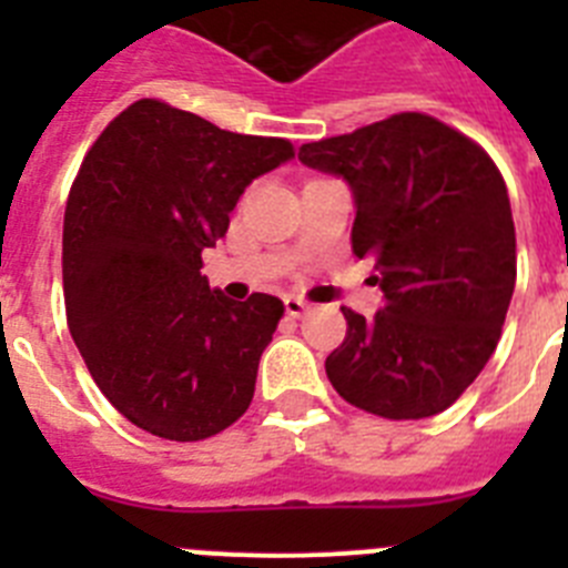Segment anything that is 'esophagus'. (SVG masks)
<instances>
[{
    "instance_id": "esophagus-1",
    "label": "esophagus",
    "mask_w": 568,
    "mask_h": 568,
    "mask_svg": "<svg viewBox=\"0 0 568 568\" xmlns=\"http://www.w3.org/2000/svg\"><path fill=\"white\" fill-rule=\"evenodd\" d=\"M284 310H287L290 318H301V315L307 313V301L295 298V295H290V298H284Z\"/></svg>"
}]
</instances>
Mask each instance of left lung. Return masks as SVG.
Masks as SVG:
<instances>
[{
	"instance_id": "left-lung-1",
	"label": "left lung",
	"mask_w": 568,
	"mask_h": 568,
	"mask_svg": "<svg viewBox=\"0 0 568 568\" xmlns=\"http://www.w3.org/2000/svg\"><path fill=\"white\" fill-rule=\"evenodd\" d=\"M301 164L355 199L353 253L375 261L384 307H341L346 338L327 358L335 393L393 420L444 413L498 346L515 293V222L495 162L449 124L398 113L310 142Z\"/></svg>"
}]
</instances>
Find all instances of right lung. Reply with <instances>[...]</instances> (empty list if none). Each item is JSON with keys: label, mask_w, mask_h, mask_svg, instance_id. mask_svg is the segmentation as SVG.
<instances>
[{"label": "right lung", "mask_w": 568, "mask_h": 568, "mask_svg": "<svg viewBox=\"0 0 568 568\" xmlns=\"http://www.w3.org/2000/svg\"><path fill=\"white\" fill-rule=\"evenodd\" d=\"M287 139L241 135L139 99L88 150L62 233L68 327L104 398L139 429L204 440L247 413L284 304L210 290L202 253Z\"/></svg>", "instance_id": "obj_1"}]
</instances>
